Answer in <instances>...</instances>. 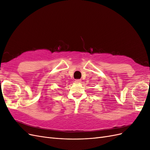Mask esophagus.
<instances>
[{
  "label": "esophagus",
  "instance_id": "34e87169",
  "mask_svg": "<svg viewBox=\"0 0 150 150\" xmlns=\"http://www.w3.org/2000/svg\"><path fill=\"white\" fill-rule=\"evenodd\" d=\"M74 82L76 83H81V79H76Z\"/></svg>",
  "mask_w": 150,
  "mask_h": 150
}]
</instances>
